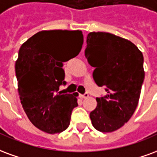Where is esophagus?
I'll list each match as a JSON object with an SVG mask.
<instances>
[{
    "mask_svg": "<svg viewBox=\"0 0 157 157\" xmlns=\"http://www.w3.org/2000/svg\"><path fill=\"white\" fill-rule=\"evenodd\" d=\"M79 97L81 99H85L87 97H89V94H88V93H85V94H79Z\"/></svg>",
    "mask_w": 157,
    "mask_h": 157,
    "instance_id": "esophagus-1",
    "label": "esophagus"
}]
</instances>
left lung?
<instances>
[{
	"label": "left lung",
	"mask_w": 157,
	"mask_h": 157,
	"mask_svg": "<svg viewBox=\"0 0 157 157\" xmlns=\"http://www.w3.org/2000/svg\"><path fill=\"white\" fill-rule=\"evenodd\" d=\"M86 42L85 57L95 68L93 78L106 91L96 98L90 119L97 130L112 132L123 126L137 107L145 78L143 54L130 41L111 33H90Z\"/></svg>",
	"instance_id": "obj_1"
}]
</instances>
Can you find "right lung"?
Here are the masks:
<instances>
[{
  "label": "right lung",
  "instance_id": "1",
  "mask_svg": "<svg viewBox=\"0 0 157 157\" xmlns=\"http://www.w3.org/2000/svg\"><path fill=\"white\" fill-rule=\"evenodd\" d=\"M83 42L81 31H42L19 49L15 69L21 103L33 125L46 133L66 130L78 106V93L58 90L66 84L63 63L76 57Z\"/></svg>",
  "mask_w": 157,
  "mask_h": 157
}]
</instances>
